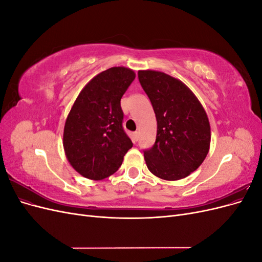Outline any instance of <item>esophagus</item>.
I'll list each match as a JSON object with an SVG mask.
<instances>
[{
  "instance_id": "obj_1",
  "label": "esophagus",
  "mask_w": 262,
  "mask_h": 262,
  "mask_svg": "<svg viewBox=\"0 0 262 262\" xmlns=\"http://www.w3.org/2000/svg\"><path fill=\"white\" fill-rule=\"evenodd\" d=\"M133 139H134V141H136V142L139 140V132L138 131H136V132L133 133Z\"/></svg>"
}]
</instances>
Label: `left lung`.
<instances>
[{
  "label": "left lung",
  "mask_w": 262,
  "mask_h": 262,
  "mask_svg": "<svg viewBox=\"0 0 262 262\" xmlns=\"http://www.w3.org/2000/svg\"><path fill=\"white\" fill-rule=\"evenodd\" d=\"M157 121L154 145L144 149L148 170L158 178L179 180L203 163L211 142L210 122L204 108L189 87L158 71L138 72Z\"/></svg>",
  "instance_id": "left-lung-1"
}]
</instances>
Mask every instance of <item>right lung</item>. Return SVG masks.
<instances>
[{
	"label": "right lung",
	"instance_id": "add662e5",
	"mask_svg": "<svg viewBox=\"0 0 262 262\" xmlns=\"http://www.w3.org/2000/svg\"><path fill=\"white\" fill-rule=\"evenodd\" d=\"M134 78L131 69L110 68L85 85L71 108L63 147L71 166L83 177L112 176L133 146L122 126L120 100Z\"/></svg>",
	"mask_w": 262,
	"mask_h": 262
}]
</instances>
